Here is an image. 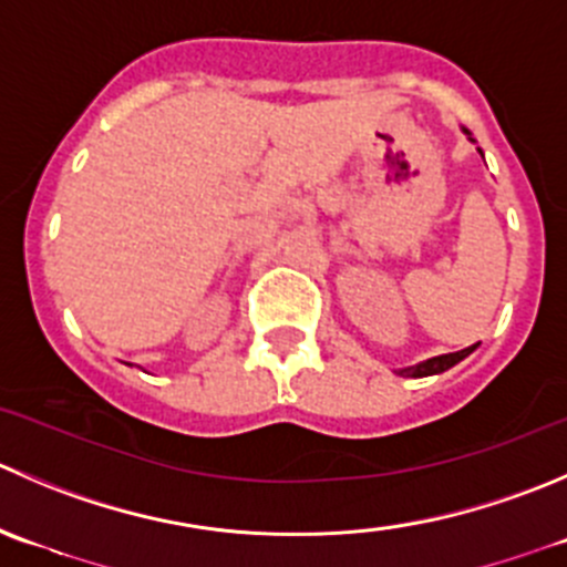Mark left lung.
Here are the masks:
<instances>
[{"label": "left lung", "instance_id": "obj_1", "mask_svg": "<svg viewBox=\"0 0 567 567\" xmlns=\"http://www.w3.org/2000/svg\"><path fill=\"white\" fill-rule=\"evenodd\" d=\"M471 351H474V346H471V349H463V351H454V354L432 357V360L417 362V365H412V368H401L399 373L401 377H430V373H441V371H446V368L457 365V362L463 360V357H468Z\"/></svg>", "mask_w": 567, "mask_h": 567}]
</instances>
